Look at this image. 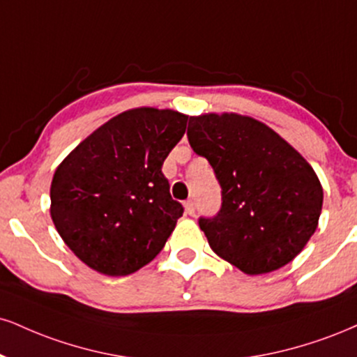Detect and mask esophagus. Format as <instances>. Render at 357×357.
<instances>
[{"label": "esophagus", "mask_w": 357, "mask_h": 357, "mask_svg": "<svg viewBox=\"0 0 357 357\" xmlns=\"http://www.w3.org/2000/svg\"><path fill=\"white\" fill-rule=\"evenodd\" d=\"M184 211H186V214H195V203H192V199L184 201Z\"/></svg>", "instance_id": "esophagus-1"}]
</instances>
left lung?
Instances as JSON below:
<instances>
[{
    "label": "left lung",
    "mask_w": 357,
    "mask_h": 357,
    "mask_svg": "<svg viewBox=\"0 0 357 357\" xmlns=\"http://www.w3.org/2000/svg\"><path fill=\"white\" fill-rule=\"evenodd\" d=\"M192 151L213 166L221 209L199 218L209 246L246 274L276 271L294 259L314 234L323 186L276 131L234 113L190 118Z\"/></svg>",
    "instance_id": "obj_1"
}]
</instances>
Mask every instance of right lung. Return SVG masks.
<instances>
[{
    "label": "right lung",
    "instance_id": "add662e5",
    "mask_svg": "<svg viewBox=\"0 0 357 357\" xmlns=\"http://www.w3.org/2000/svg\"><path fill=\"white\" fill-rule=\"evenodd\" d=\"M188 116L136 108L111 118L64 158L51 181V220L66 246L106 276H128L160 255L183 216L162 162Z\"/></svg>",
    "mask_w": 357,
    "mask_h": 357
}]
</instances>
